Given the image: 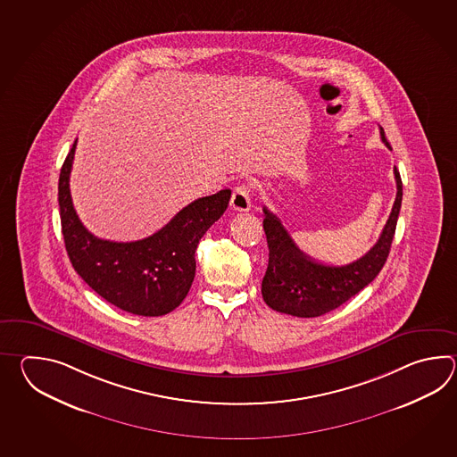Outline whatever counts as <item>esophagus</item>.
I'll list each match as a JSON object with an SVG mask.
<instances>
[{
	"label": "esophagus",
	"mask_w": 457,
	"mask_h": 457,
	"mask_svg": "<svg viewBox=\"0 0 457 457\" xmlns=\"http://www.w3.org/2000/svg\"><path fill=\"white\" fill-rule=\"evenodd\" d=\"M230 205H232L233 211H238V212L250 211L252 209V189H250V186H237L233 189Z\"/></svg>",
	"instance_id": "1"
}]
</instances>
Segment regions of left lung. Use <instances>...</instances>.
Listing matches in <instances>:
<instances>
[{"label":"left lung","mask_w":457,"mask_h":457,"mask_svg":"<svg viewBox=\"0 0 457 457\" xmlns=\"http://www.w3.org/2000/svg\"><path fill=\"white\" fill-rule=\"evenodd\" d=\"M380 138L388 145L382 127ZM394 175L397 195L379 240L360 260L345 266L323 264L307 256L294 243L281 220L262 207V228L270 248V262L262 278V294L272 311L302 319L320 317L338 309L374 281L387 262L402 205V179L397 168H394Z\"/></svg>","instance_id":"obj_1"}]
</instances>
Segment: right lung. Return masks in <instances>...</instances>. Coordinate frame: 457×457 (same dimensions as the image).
<instances>
[{
    "label": "right lung",
    "instance_id": "obj_1",
    "mask_svg": "<svg viewBox=\"0 0 457 457\" xmlns=\"http://www.w3.org/2000/svg\"><path fill=\"white\" fill-rule=\"evenodd\" d=\"M77 140L63 162L59 205L65 248L87 286L120 311L160 317L185 301L195 281V253L209 227L224 214L230 189L186 205L158 232L137 242H109L87 232L70 195Z\"/></svg>",
    "mask_w": 457,
    "mask_h": 457
}]
</instances>
